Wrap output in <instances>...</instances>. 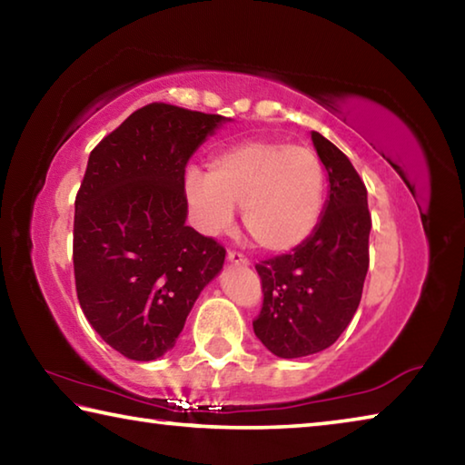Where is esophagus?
I'll list each match as a JSON object with an SVG mask.
<instances>
[{
  "mask_svg": "<svg viewBox=\"0 0 465 465\" xmlns=\"http://www.w3.org/2000/svg\"><path fill=\"white\" fill-rule=\"evenodd\" d=\"M227 262H232V264H238V266H248L250 262L246 261V258H243L240 252H227Z\"/></svg>",
  "mask_w": 465,
  "mask_h": 465,
  "instance_id": "34e87169",
  "label": "esophagus"
}]
</instances>
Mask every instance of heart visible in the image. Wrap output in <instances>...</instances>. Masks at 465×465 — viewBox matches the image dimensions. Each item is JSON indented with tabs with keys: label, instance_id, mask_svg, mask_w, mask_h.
Segmentation results:
<instances>
[{
	"label": "heart",
	"instance_id": "b5f03b06",
	"mask_svg": "<svg viewBox=\"0 0 465 465\" xmlns=\"http://www.w3.org/2000/svg\"><path fill=\"white\" fill-rule=\"evenodd\" d=\"M184 193L204 233H223L242 209L243 230L269 254H285L316 232L326 172L310 147L287 141H242L209 160L207 176L188 172Z\"/></svg>",
	"mask_w": 465,
	"mask_h": 465
}]
</instances>
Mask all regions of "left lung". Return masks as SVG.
<instances>
[{
	"instance_id": "obj_1",
	"label": "left lung",
	"mask_w": 465,
	"mask_h": 465,
	"mask_svg": "<svg viewBox=\"0 0 465 465\" xmlns=\"http://www.w3.org/2000/svg\"><path fill=\"white\" fill-rule=\"evenodd\" d=\"M328 172V199L320 223L291 254L256 264L262 310L254 334L272 355L299 359L332 346L359 308L369 269L367 188L349 157L312 131Z\"/></svg>"
}]
</instances>
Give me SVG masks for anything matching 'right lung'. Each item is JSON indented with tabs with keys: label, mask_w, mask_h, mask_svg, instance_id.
Returning <instances> with one entry per match:
<instances>
[{
	"label": "right lung",
	"mask_w": 465,
	"mask_h": 465,
	"mask_svg": "<svg viewBox=\"0 0 465 465\" xmlns=\"http://www.w3.org/2000/svg\"><path fill=\"white\" fill-rule=\"evenodd\" d=\"M232 119L153 102L90 153L75 199L77 299L102 341L133 361L174 349L225 250L186 225L184 168Z\"/></svg>",
	"instance_id": "1"
}]
</instances>
